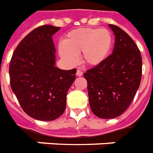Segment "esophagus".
<instances>
[{
	"instance_id": "34e87169",
	"label": "esophagus",
	"mask_w": 153,
	"mask_h": 153,
	"mask_svg": "<svg viewBox=\"0 0 153 153\" xmlns=\"http://www.w3.org/2000/svg\"><path fill=\"white\" fill-rule=\"evenodd\" d=\"M83 74L82 71L80 70V69H77V71H76V75L78 76H81Z\"/></svg>"
}]
</instances>
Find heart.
Wrapping results in <instances>:
<instances>
[{
    "label": "heart",
    "instance_id": "obj_1",
    "mask_svg": "<svg viewBox=\"0 0 153 153\" xmlns=\"http://www.w3.org/2000/svg\"><path fill=\"white\" fill-rule=\"evenodd\" d=\"M113 43L111 33L107 29L79 28L69 32L59 46V53L71 65L78 62L77 54L88 65H97L107 57Z\"/></svg>",
    "mask_w": 153,
    "mask_h": 153
}]
</instances>
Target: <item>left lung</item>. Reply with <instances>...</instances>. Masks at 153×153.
Here are the masks:
<instances>
[{"label": "left lung", "mask_w": 153, "mask_h": 153, "mask_svg": "<svg viewBox=\"0 0 153 153\" xmlns=\"http://www.w3.org/2000/svg\"><path fill=\"white\" fill-rule=\"evenodd\" d=\"M115 35L113 53L84 73L95 115L114 118L129 107L140 84L142 58L138 47L122 28L110 24Z\"/></svg>", "instance_id": "8db88e82"}]
</instances>
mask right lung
I'll return each instance as SVG.
<instances>
[{"label": "right lung", "instance_id": "1", "mask_svg": "<svg viewBox=\"0 0 153 153\" xmlns=\"http://www.w3.org/2000/svg\"><path fill=\"white\" fill-rule=\"evenodd\" d=\"M59 29L42 25L30 31L18 44L9 65L11 88L22 109L40 121L54 120L64 113L67 92L76 79V69L54 66L52 35Z\"/></svg>", "mask_w": 153, "mask_h": 153}]
</instances>
